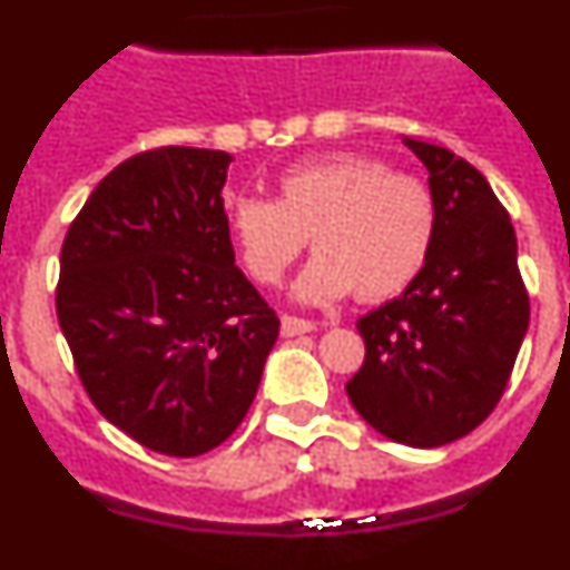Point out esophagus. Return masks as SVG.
Returning a JSON list of instances; mask_svg holds the SVG:
<instances>
[{"label": "esophagus", "mask_w": 570, "mask_h": 570, "mask_svg": "<svg viewBox=\"0 0 570 570\" xmlns=\"http://www.w3.org/2000/svg\"><path fill=\"white\" fill-rule=\"evenodd\" d=\"M282 334L285 336H299V334H311L316 331V322L311 320H299V316H291V314H282Z\"/></svg>", "instance_id": "34e87169"}]
</instances>
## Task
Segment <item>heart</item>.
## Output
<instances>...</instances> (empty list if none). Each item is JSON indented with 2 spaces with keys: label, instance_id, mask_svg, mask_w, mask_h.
Here are the masks:
<instances>
[{
  "label": "heart",
  "instance_id": "obj_1",
  "mask_svg": "<svg viewBox=\"0 0 570 570\" xmlns=\"http://www.w3.org/2000/svg\"><path fill=\"white\" fill-rule=\"evenodd\" d=\"M276 199L239 194L228 203V230L259 285H276L305 250H316L296 279L302 302L328 305L356 291L382 302L422 274L434 250L440 208L425 179L391 170L376 156H311L276 176Z\"/></svg>",
  "mask_w": 570,
  "mask_h": 570
}]
</instances>
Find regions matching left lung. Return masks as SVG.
<instances>
[{
  "label": "left lung",
  "mask_w": 570,
  "mask_h": 570,
  "mask_svg": "<svg viewBox=\"0 0 570 570\" xmlns=\"http://www.w3.org/2000/svg\"><path fill=\"white\" fill-rule=\"evenodd\" d=\"M428 168L440 228L402 296L356 322L365 362L347 400L387 440L440 448L491 414L525 340L531 305L517 234L485 176L440 145L402 139Z\"/></svg>",
  "instance_id": "obj_1"
}]
</instances>
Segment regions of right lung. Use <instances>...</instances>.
Here are the masks:
<instances>
[{"instance_id":"right-lung-1","label":"right lung","mask_w":570,"mask_h":570,"mask_svg":"<svg viewBox=\"0 0 570 570\" xmlns=\"http://www.w3.org/2000/svg\"><path fill=\"white\" fill-rule=\"evenodd\" d=\"M230 159L179 145L130 156L65 236L57 316L79 380L105 420L156 454L223 445L279 336L234 265Z\"/></svg>"}]
</instances>
